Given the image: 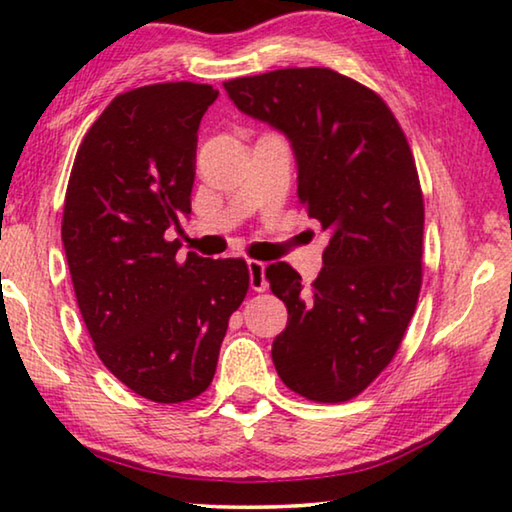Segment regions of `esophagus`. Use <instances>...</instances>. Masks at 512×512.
<instances>
[{
    "instance_id": "34e87169",
    "label": "esophagus",
    "mask_w": 512,
    "mask_h": 512,
    "mask_svg": "<svg viewBox=\"0 0 512 512\" xmlns=\"http://www.w3.org/2000/svg\"><path fill=\"white\" fill-rule=\"evenodd\" d=\"M264 262H257V259H248V280H250V289L253 291H266L268 282L264 275Z\"/></svg>"
}]
</instances>
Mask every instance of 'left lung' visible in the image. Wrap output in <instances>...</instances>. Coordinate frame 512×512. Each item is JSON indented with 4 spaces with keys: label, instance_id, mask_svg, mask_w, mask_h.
Masks as SVG:
<instances>
[{
    "label": "left lung",
    "instance_id": "1",
    "mask_svg": "<svg viewBox=\"0 0 512 512\" xmlns=\"http://www.w3.org/2000/svg\"><path fill=\"white\" fill-rule=\"evenodd\" d=\"M223 88L287 137L300 201L327 235L311 287L287 262L266 266L289 311L275 370L307 400L345 402L391 363L418 302L424 205L409 142L375 92L334 69H275Z\"/></svg>",
    "mask_w": 512,
    "mask_h": 512
}]
</instances>
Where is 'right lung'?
<instances>
[{
	"label": "right lung",
	"mask_w": 512,
	"mask_h": 512,
	"mask_svg": "<svg viewBox=\"0 0 512 512\" xmlns=\"http://www.w3.org/2000/svg\"><path fill=\"white\" fill-rule=\"evenodd\" d=\"M216 97L187 81L119 94L67 185L63 246L85 327L103 366L151 402H187L212 384L248 291L244 259H180L167 239L192 210L198 126Z\"/></svg>",
	"instance_id": "1"
}]
</instances>
